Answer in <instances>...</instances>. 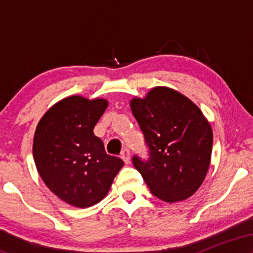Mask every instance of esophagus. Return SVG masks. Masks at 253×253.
Here are the masks:
<instances>
[{"label":"esophagus","instance_id":"esophagus-1","mask_svg":"<svg viewBox=\"0 0 253 253\" xmlns=\"http://www.w3.org/2000/svg\"><path fill=\"white\" fill-rule=\"evenodd\" d=\"M121 158L124 159V162L126 164H128L130 162V155H129V150L127 149V147H125V149H123V151H121Z\"/></svg>","mask_w":253,"mask_h":253}]
</instances>
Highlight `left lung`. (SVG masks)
I'll use <instances>...</instances> for the list:
<instances>
[{
	"label": "left lung",
	"mask_w": 253,
	"mask_h": 253,
	"mask_svg": "<svg viewBox=\"0 0 253 253\" xmlns=\"http://www.w3.org/2000/svg\"><path fill=\"white\" fill-rule=\"evenodd\" d=\"M130 109L144 134L147 159L133 165L153 195L183 201L199 189L211 164L213 132L202 112L175 90L157 86L145 98H133Z\"/></svg>",
	"instance_id": "8db88e82"
}]
</instances>
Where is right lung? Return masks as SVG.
I'll list each match as a JSON object with an SVG mask.
<instances>
[{
	"label": "right lung",
	"mask_w": 253,
	"mask_h": 253,
	"mask_svg": "<svg viewBox=\"0 0 253 253\" xmlns=\"http://www.w3.org/2000/svg\"><path fill=\"white\" fill-rule=\"evenodd\" d=\"M107 106L102 98H64L43 115L34 134L33 157L40 177L52 193L75 207L100 202L124 165L94 134Z\"/></svg>",
	"instance_id": "right-lung-1"
}]
</instances>
